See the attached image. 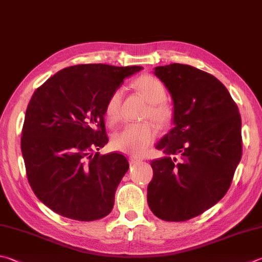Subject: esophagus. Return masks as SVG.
I'll use <instances>...</instances> for the list:
<instances>
[{
	"label": "esophagus",
	"mask_w": 262,
	"mask_h": 262,
	"mask_svg": "<svg viewBox=\"0 0 262 262\" xmlns=\"http://www.w3.org/2000/svg\"><path fill=\"white\" fill-rule=\"evenodd\" d=\"M129 161H130V164H138V163H140V162H142V159H140V157H136V156H131L130 159H129Z\"/></svg>",
	"instance_id": "34e87169"
}]
</instances>
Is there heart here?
<instances>
[{
    "label": "heart",
    "instance_id": "b5f03b06",
    "mask_svg": "<svg viewBox=\"0 0 262 262\" xmlns=\"http://www.w3.org/2000/svg\"><path fill=\"white\" fill-rule=\"evenodd\" d=\"M133 85L149 103L146 117H150L159 126L166 125L171 121L172 111L164 102L166 91L163 83L151 75H142L137 78ZM122 97V89H116L108 97L105 105V115L110 122H116L120 118ZM155 138L156 127L152 123H136L127 124L122 130L115 132L112 138V145L118 151L132 156H140L146 152Z\"/></svg>",
    "mask_w": 262,
    "mask_h": 262
}]
</instances>
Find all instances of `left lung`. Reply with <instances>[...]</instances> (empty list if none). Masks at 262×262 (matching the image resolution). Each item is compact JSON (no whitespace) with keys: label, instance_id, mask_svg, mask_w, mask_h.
Here are the masks:
<instances>
[{"label":"left lung","instance_id":"left-lung-1","mask_svg":"<svg viewBox=\"0 0 262 262\" xmlns=\"http://www.w3.org/2000/svg\"><path fill=\"white\" fill-rule=\"evenodd\" d=\"M173 100V127L156 144L147 202L157 218L186 221L203 213L229 189L242 157V121L218 78L189 65L155 67Z\"/></svg>","mask_w":262,"mask_h":262}]
</instances>
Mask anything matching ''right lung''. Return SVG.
<instances>
[{"instance_id":"1","label":"right lung","mask_w":262,"mask_h":262,"mask_svg":"<svg viewBox=\"0 0 262 262\" xmlns=\"http://www.w3.org/2000/svg\"><path fill=\"white\" fill-rule=\"evenodd\" d=\"M140 66L86 63L59 71L29 101L21 152L37 199L66 218L92 221L111 213L115 191L129 170L118 152L93 154L108 142L105 105Z\"/></svg>"}]
</instances>
